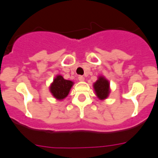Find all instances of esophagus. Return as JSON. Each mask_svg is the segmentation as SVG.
Instances as JSON below:
<instances>
[{
    "label": "esophagus",
    "mask_w": 158,
    "mask_h": 158,
    "mask_svg": "<svg viewBox=\"0 0 158 158\" xmlns=\"http://www.w3.org/2000/svg\"><path fill=\"white\" fill-rule=\"evenodd\" d=\"M78 79H79V80L81 81V82H83V81L85 80V78L83 77V76H82V75L79 76V78H78Z\"/></svg>",
    "instance_id": "34e87169"
}]
</instances>
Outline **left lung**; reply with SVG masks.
Returning a JSON list of instances; mask_svg holds the SVG:
<instances>
[{
	"instance_id": "1",
	"label": "left lung",
	"mask_w": 158,
	"mask_h": 158,
	"mask_svg": "<svg viewBox=\"0 0 158 158\" xmlns=\"http://www.w3.org/2000/svg\"><path fill=\"white\" fill-rule=\"evenodd\" d=\"M93 87L96 96L100 100H105L106 98H107L110 93L109 80L106 79L103 75L98 76L97 81L93 84Z\"/></svg>"
}]
</instances>
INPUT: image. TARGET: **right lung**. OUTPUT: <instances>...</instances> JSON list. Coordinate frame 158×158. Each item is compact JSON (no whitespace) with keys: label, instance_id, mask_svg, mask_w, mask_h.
<instances>
[{"label":"right lung","instance_id":"right-lung-1","mask_svg":"<svg viewBox=\"0 0 158 158\" xmlns=\"http://www.w3.org/2000/svg\"><path fill=\"white\" fill-rule=\"evenodd\" d=\"M73 85L74 82L64 79L62 75H57L51 83L49 90L56 99L61 101L68 95Z\"/></svg>","mask_w":158,"mask_h":158}]
</instances>
